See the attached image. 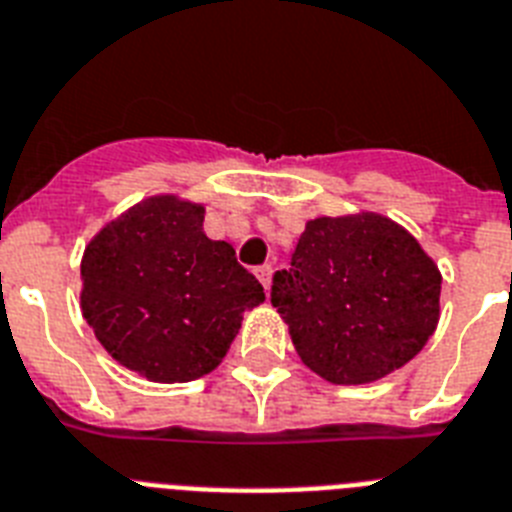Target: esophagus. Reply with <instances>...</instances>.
I'll use <instances>...</instances> for the list:
<instances>
[{
    "mask_svg": "<svg viewBox=\"0 0 512 512\" xmlns=\"http://www.w3.org/2000/svg\"><path fill=\"white\" fill-rule=\"evenodd\" d=\"M255 276L260 278V284H263L265 292H268V289H270V278H273V268H270V265H260V268L255 270Z\"/></svg>",
    "mask_w": 512,
    "mask_h": 512,
    "instance_id": "esophagus-1",
    "label": "esophagus"
}]
</instances>
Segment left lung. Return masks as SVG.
Instances as JSON below:
<instances>
[{
	"label": "left lung",
	"instance_id": "8db88e82",
	"mask_svg": "<svg viewBox=\"0 0 512 512\" xmlns=\"http://www.w3.org/2000/svg\"><path fill=\"white\" fill-rule=\"evenodd\" d=\"M442 273L405 226L360 210L305 223L270 302L302 363L357 386L410 363L439 326Z\"/></svg>",
	"mask_w": 512,
	"mask_h": 512
}]
</instances>
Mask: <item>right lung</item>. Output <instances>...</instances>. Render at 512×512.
Segmentation results:
<instances>
[{
  "mask_svg": "<svg viewBox=\"0 0 512 512\" xmlns=\"http://www.w3.org/2000/svg\"><path fill=\"white\" fill-rule=\"evenodd\" d=\"M205 205L152 194L91 236L81 313L123 368L155 384L213 373L265 292L228 242L202 231Z\"/></svg>",
  "mask_w": 512,
  "mask_h": 512,
  "instance_id": "add662e5",
  "label": "right lung"
}]
</instances>
